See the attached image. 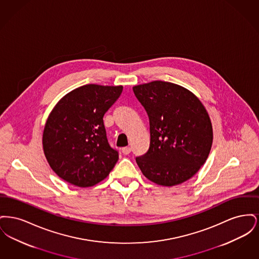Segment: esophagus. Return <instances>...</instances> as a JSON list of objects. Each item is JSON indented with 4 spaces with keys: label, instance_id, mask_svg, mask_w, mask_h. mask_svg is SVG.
Wrapping results in <instances>:
<instances>
[{
    "label": "esophagus",
    "instance_id": "34e87169",
    "mask_svg": "<svg viewBox=\"0 0 259 259\" xmlns=\"http://www.w3.org/2000/svg\"><path fill=\"white\" fill-rule=\"evenodd\" d=\"M121 151H122L123 154L127 155V154H129L131 152V148L130 147H125V148H122Z\"/></svg>",
    "mask_w": 259,
    "mask_h": 259
}]
</instances>
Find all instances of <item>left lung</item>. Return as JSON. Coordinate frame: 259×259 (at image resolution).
<instances>
[{
  "label": "left lung",
  "instance_id": "1",
  "mask_svg": "<svg viewBox=\"0 0 259 259\" xmlns=\"http://www.w3.org/2000/svg\"><path fill=\"white\" fill-rule=\"evenodd\" d=\"M149 119L148 152L136 158L144 176L163 186L192 178L207 160L212 127L201 101L185 87L154 80L133 87Z\"/></svg>",
  "mask_w": 259,
  "mask_h": 259
}]
</instances>
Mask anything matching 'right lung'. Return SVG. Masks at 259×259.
I'll list each match as a JSON object with an SVG mask.
<instances>
[{
  "label": "right lung",
  "mask_w": 259,
  "mask_h": 259,
  "mask_svg": "<svg viewBox=\"0 0 259 259\" xmlns=\"http://www.w3.org/2000/svg\"><path fill=\"white\" fill-rule=\"evenodd\" d=\"M123 87L87 84L66 94L49 115L42 148L51 169L78 187L97 185L118 160L108 143L103 117Z\"/></svg>",
  "instance_id": "right-lung-1"
}]
</instances>
